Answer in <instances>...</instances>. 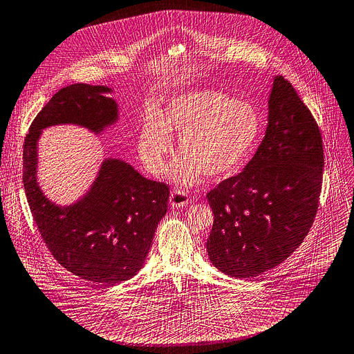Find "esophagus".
Listing matches in <instances>:
<instances>
[{
	"label": "esophagus",
	"instance_id": "obj_1",
	"mask_svg": "<svg viewBox=\"0 0 354 354\" xmlns=\"http://www.w3.org/2000/svg\"><path fill=\"white\" fill-rule=\"evenodd\" d=\"M169 202L172 205V207H182V206H187L190 203V196L186 194L185 190L176 189L171 194Z\"/></svg>",
	"mask_w": 354,
	"mask_h": 354
}]
</instances>
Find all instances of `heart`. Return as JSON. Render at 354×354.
<instances>
[{"label":"heart","instance_id":"b5f03b06","mask_svg":"<svg viewBox=\"0 0 354 354\" xmlns=\"http://www.w3.org/2000/svg\"><path fill=\"white\" fill-rule=\"evenodd\" d=\"M260 127L251 103L217 90H192L175 95L156 118L144 122L138 152L152 175H162L174 151L169 134H175L182 152L172 167L175 180L195 183L205 174L227 179L240 172Z\"/></svg>","mask_w":354,"mask_h":354}]
</instances>
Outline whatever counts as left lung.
I'll use <instances>...</instances> for the list:
<instances>
[{
    "label": "left lung",
    "instance_id": "left-lung-1",
    "mask_svg": "<svg viewBox=\"0 0 354 354\" xmlns=\"http://www.w3.org/2000/svg\"><path fill=\"white\" fill-rule=\"evenodd\" d=\"M268 127L241 174L207 194L214 221L207 254L221 272L248 278L291 255L309 233L324 179L319 125L294 86L274 79Z\"/></svg>",
    "mask_w": 354,
    "mask_h": 354
}]
</instances>
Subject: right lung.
I'll return each instance as SVG.
<instances>
[{
    "instance_id": "add662e5",
    "label": "right lung",
    "mask_w": 354,
    "mask_h": 354,
    "mask_svg": "<svg viewBox=\"0 0 354 354\" xmlns=\"http://www.w3.org/2000/svg\"><path fill=\"white\" fill-rule=\"evenodd\" d=\"M106 86L84 83L60 88L38 113L24 142L22 182L39 234L55 260L97 285L133 278L142 267L158 223L167 213L169 186L144 178L121 159H106L88 194L72 206L48 201L37 182L41 131L77 124L99 134L117 120Z\"/></svg>"
}]
</instances>
